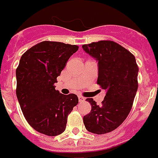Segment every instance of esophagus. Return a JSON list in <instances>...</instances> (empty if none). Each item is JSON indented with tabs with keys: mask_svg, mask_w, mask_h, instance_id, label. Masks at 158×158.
Listing matches in <instances>:
<instances>
[{
	"mask_svg": "<svg viewBox=\"0 0 158 158\" xmlns=\"http://www.w3.org/2000/svg\"><path fill=\"white\" fill-rule=\"evenodd\" d=\"M84 100H85V98H84V97H83V96H81V95H79V101L80 102V103L84 102Z\"/></svg>",
	"mask_w": 158,
	"mask_h": 158,
	"instance_id": "1",
	"label": "esophagus"
}]
</instances>
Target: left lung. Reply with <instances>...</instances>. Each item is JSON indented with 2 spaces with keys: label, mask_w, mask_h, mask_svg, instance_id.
Returning a JSON list of instances; mask_svg holds the SVG:
<instances>
[{
  "label": "left lung",
  "mask_w": 158,
  "mask_h": 158,
  "mask_svg": "<svg viewBox=\"0 0 158 158\" xmlns=\"http://www.w3.org/2000/svg\"><path fill=\"white\" fill-rule=\"evenodd\" d=\"M83 50L98 61L97 84L106 90L100 106L93 98L89 114L84 117L86 129L104 134L122 124L131 111L138 90V67L134 55L110 40H101L82 45Z\"/></svg>",
  "instance_id": "left-lung-1"
}]
</instances>
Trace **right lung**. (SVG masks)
Here are the masks:
<instances>
[{"label":"right lung","mask_w":158,"mask_h":158,"mask_svg":"<svg viewBox=\"0 0 158 158\" xmlns=\"http://www.w3.org/2000/svg\"><path fill=\"white\" fill-rule=\"evenodd\" d=\"M79 46L43 41L24 53L16 69V96L24 116L37 132L57 136L64 132L68 115L79 103L76 94L55 90L57 77Z\"/></svg>","instance_id":"right-lung-1"}]
</instances>
